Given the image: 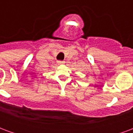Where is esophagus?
Wrapping results in <instances>:
<instances>
[{
  "mask_svg": "<svg viewBox=\"0 0 133 133\" xmlns=\"http://www.w3.org/2000/svg\"><path fill=\"white\" fill-rule=\"evenodd\" d=\"M57 63H58V65H60V64H63V63H64V61H57Z\"/></svg>",
  "mask_w": 133,
  "mask_h": 133,
  "instance_id": "1",
  "label": "esophagus"
}]
</instances>
